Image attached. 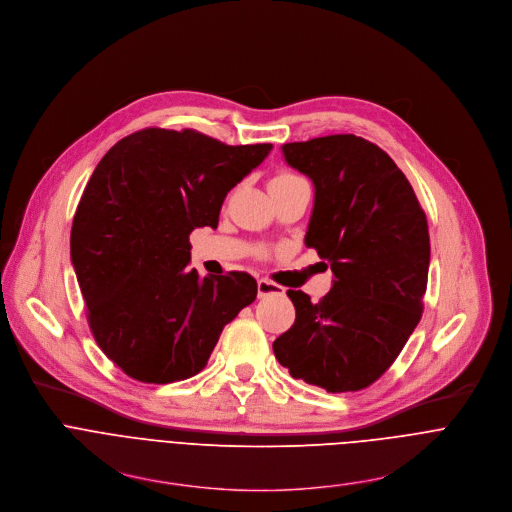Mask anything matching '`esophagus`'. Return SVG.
I'll return each instance as SVG.
<instances>
[{
	"mask_svg": "<svg viewBox=\"0 0 512 512\" xmlns=\"http://www.w3.org/2000/svg\"><path fill=\"white\" fill-rule=\"evenodd\" d=\"M285 293V289H282L280 285H276V282L268 280V278H260L258 280V297H268V295H282Z\"/></svg>",
	"mask_w": 512,
	"mask_h": 512,
	"instance_id": "34e87169",
	"label": "esophagus"
}]
</instances>
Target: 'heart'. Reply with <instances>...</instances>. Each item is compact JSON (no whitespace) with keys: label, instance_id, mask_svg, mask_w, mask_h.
I'll return each instance as SVG.
<instances>
[{"label":"heart","instance_id":"obj_1","mask_svg":"<svg viewBox=\"0 0 512 512\" xmlns=\"http://www.w3.org/2000/svg\"><path fill=\"white\" fill-rule=\"evenodd\" d=\"M305 179L297 173H293V170H278V173L272 177L270 185H293V183H303Z\"/></svg>","mask_w":512,"mask_h":512}]
</instances>
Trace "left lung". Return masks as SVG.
<instances>
[{
  "label": "left lung",
  "instance_id": "8db88e82",
  "mask_svg": "<svg viewBox=\"0 0 512 512\" xmlns=\"http://www.w3.org/2000/svg\"><path fill=\"white\" fill-rule=\"evenodd\" d=\"M315 185L305 244L331 266L333 287L311 303L287 291L295 323L272 344L293 378L327 392L374 384L423 315L427 215L403 170L376 144L333 134L282 146Z\"/></svg>",
  "mask_w": 512,
  "mask_h": 512
}]
</instances>
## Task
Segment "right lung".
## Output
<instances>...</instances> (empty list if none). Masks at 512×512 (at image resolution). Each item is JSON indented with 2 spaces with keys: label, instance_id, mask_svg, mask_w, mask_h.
Masks as SVG:
<instances>
[{
  "label": "right lung",
  "instance_id": "1",
  "mask_svg": "<svg viewBox=\"0 0 512 512\" xmlns=\"http://www.w3.org/2000/svg\"><path fill=\"white\" fill-rule=\"evenodd\" d=\"M270 148L144 128L99 160L73 217L71 260L95 342L130 378L168 384L199 374L223 327L254 303L248 272L199 278L189 268V236L217 227L227 191Z\"/></svg>",
  "mask_w": 512,
  "mask_h": 512
}]
</instances>
